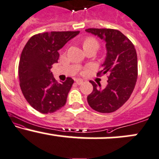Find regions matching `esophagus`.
Instances as JSON below:
<instances>
[{"label":"esophagus","instance_id":"esophagus-1","mask_svg":"<svg viewBox=\"0 0 159 159\" xmlns=\"http://www.w3.org/2000/svg\"><path fill=\"white\" fill-rule=\"evenodd\" d=\"M75 82H76L77 84L80 85V84H81L83 83V80L82 79H76Z\"/></svg>","mask_w":159,"mask_h":159}]
</instances>
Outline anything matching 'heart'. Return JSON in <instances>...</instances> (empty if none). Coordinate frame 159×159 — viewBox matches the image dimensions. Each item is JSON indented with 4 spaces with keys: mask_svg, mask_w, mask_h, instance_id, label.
Returning a JSON list of instances; mask_svg holds the SVG:
<instances>
[{
    "mask_svg": "<svg viewBox=\"0 0 159 159\" xmlns=\"http://www.w3.org/2000/svg\"><path fill=\"white\" fill-rule=\"evenodd\" d=\"M91 43H97V41L93 38H88L85 40L84 42V46L88 44H91ZM97 44H98V43H97Z\"/></svg>",
    "mask_w": 159,
    "mask_h": 159,
    "instance_id": "obj_1",
    "label": "heart"
}]
</instances>
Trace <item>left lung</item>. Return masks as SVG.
<instances>
[{"mask_svg": "<svg viewBox=\"0 0 159 159\" xmlns=\"http://www.w3.org/2000/svg\"><path fill=\"white\" fill-rule=\"evenodd\" d=\"M87 32L97 35L106 42L107 50L102 69L97 75L109 74L107 85L93 87L88 96L89 106L101 113H110L121 107L130 98L137 79V56L131 41L120 31L111 29H88Z\"/></svg>", "mask_w": 159, "mask_h": 159, "instance_id": "8db88e82", "label": "left lung"}]
</instances>
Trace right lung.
I'll use <instances>...</instances> for the list:
<instances>
[{
  "label": "right lung",
  "mask_w": 159,
  "mask_h": 159,
  "mask_svg": "<svg viewBox=\"0 0 159 159\" xmlns=\"http://www.w3.org/2000/svg\"><path fill=\"white\" fill-rule=\"evenodd\" d=\"M76 31H51L34 34L28 41L19 63L20 86L27 102L43 114L59 110L65 106L74 83L71 78L58 83L50 71L58 62L59 50L79 34Z\"/></svg>",
  "instance_id": "right-lung-1"
}]
</instances>
